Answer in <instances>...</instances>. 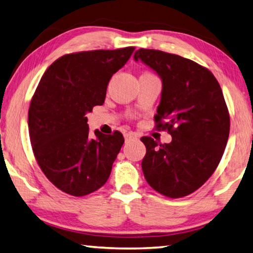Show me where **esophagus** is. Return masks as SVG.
<instances>
[{
    "label": "esophagus",
    "mask_w": 253,
    "mask_h": 253,
    "mask_svg": "<svg viewBox=\"0 0 253 253\" xmlns=\"http://www.w3.org/2000/svg\"><path fill=\"white\" fill-rule=\"evenodd\" d=\"M135 138H137V136H136L134 133H126L125 134V141L126 142L130 141V139H135Z\"/></svg>",
    "instance_id": "1"
}]
</instances>
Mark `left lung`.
<instances>
[{
  "label": "left lung",
  "mask_w": 253,
  "mask_h": 253,
  "mask_svg": "<svg viewBox=\"0 0 253 253\" xmlns=\"http://www.w3.org/2000/svg\"><path fill=\"white\" fill-rule=\"evenodd\" d=\"M134 59L161 79L154 119L172 136L169 144L160 145L151 137L141 138L146 146L144 177L160 194L183 197L207 181L225 150L230 117L222 89L210 71L181 56L141 48Z\"/></svg>",
  "instance_id": "1"
}]
</instances>
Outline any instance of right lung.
Returning a JSON list of instances; mask_svg holds the SVG:
<instances>
[{"instance_id":"1","label":"right lung","mask_w":253,"mask_h":253,"mask_svg":"<svg viewBox=\"0 0 253 253\" xmlns=\"http://www.w3.org/2000/svg\"><path fill=\"white\" fill-rule=\"evenodd\" d=\"M134 49L62 56L40 80L28 112L31 146L47 179L66 194L89 195L109 178L124 137L119 131L91 134L85 116L103 105L111 76Z\"/></svg>"}]
</instances>
